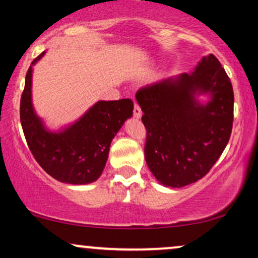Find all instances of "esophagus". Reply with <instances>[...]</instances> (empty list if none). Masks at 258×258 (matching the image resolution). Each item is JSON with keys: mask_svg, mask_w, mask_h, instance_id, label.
I'll list each match as a JSON object with an SVG mask.
<instances>
[{"mask_svg": "<svg viewBox=\"0 0 258 258\" xmlns=\"http://www.w3.org/2000/svg\"><path fill=\"white\" fill-rule=\"evenodd\" d=\"M142 114H143V112H142L141 108H139V105L137 104V103H135V109H133V116H135L136 119H141Z\"/></svg>", "mask_w": 258, "mask_h": 258, "instance_id": "34e87169", "label": "esophagus"}]
</instances>
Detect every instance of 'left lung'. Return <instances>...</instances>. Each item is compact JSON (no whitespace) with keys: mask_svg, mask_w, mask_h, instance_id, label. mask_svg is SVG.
I'll return each mask as SVG.
<instances>
[{"mask_svg":"<svg viewBox=\"0 0 258 258\" xmlns=\"http://www.w3.org/2000/svg\"><path fill=\"white\" fill-rule=\"evenodd\" d=\"M136 99L153 176L170 188L203 178L227 147L233 126V87L218 59L205 55L190 74L144 86Z\"/></svg>","mask_w":258,"mask_h":258,"instance_id":"obj_1","label":"left lung"}]
</instances>
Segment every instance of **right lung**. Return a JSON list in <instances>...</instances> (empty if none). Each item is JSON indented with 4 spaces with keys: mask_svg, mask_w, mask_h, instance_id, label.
<instances>
[{
    "mask_svg": "<svg viewBox=\"0 0 258 258\" xmlns=\"http://www.w3.org/2000/svg\"><path fill=\"white\" fill-rule=\"evenodd\" d=\"M29 68L20 100V122L28 146L40 166L61 183L88 184L100 177L108 160L112 138L133 115L131 99L98 100L80 119L51 131L32 104L34 65Z\"/></svg>",
    "mask_w": 258,
    "mask_h": 258,
    "instance_id": "right-lung-1",
    "label": "right lung"
}]
</instances>
